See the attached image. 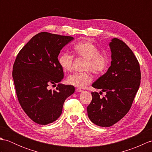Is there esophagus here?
<instances>
[{
  "instance_id": "obj_1",
  "label": "esophagus",
  "mask_w": 152,
  "mask_h": 152,
  "mask_svg": "<svg viewBox=\"0 0 152 152\" xmlns=\"http://www.w3.org/2000/svg\"><path fill=\"white\" fill-rule=\"evenodd\" d=\"M76 92H79V93H80V92H82V91H83V90H82L81 89H79V88H78V89H76Z\"/></svg>"
}]
</instances>
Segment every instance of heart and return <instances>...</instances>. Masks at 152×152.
<instances>
[{"label":"heart","instance_id":"heart-1","mask_svg":"<svg viewBox=\"0 0 152 152\" xmlns=\"http://www.w3.org/2000/svg\"><path fill=\"white\" fill-rule=\"evenodd\" d=\"M76 55L86 60L84 73H74L67 78L69 84L79 88H83L92 81V76L89 71L99 75L104 73L108 66V59L105 55L100 53L99 48L91 41L87 40L77 44L74 46ZM58 61L63 69L70 71L72 69L74 57L67 52L61 53Z\"/></svg>","mask_w":152,"mask_h":152}]
</instances>
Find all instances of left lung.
Instances as JSON below:
<instances>
[{
    "instance_id": "8db88e82",
    "label": "left lung",
    "mask_w": 152,
    "mask_h": 152,
    "mask_svg": "<svg viewBox=\"0 0 152 152\" xmlns=\"http://www.w3.org/2000/svg\"><path fill=\"white\" fill-rule=\"evenodd\" d=\"M109 46L111 66L92 84L93 88L102 89L106 94L100 98L97 92H92V101L87 107L90 120L104 127H110L127 114L141 79L139 63L127 45L114 38Z\"/></svg>"
}]
</instances>
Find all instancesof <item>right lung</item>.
I'll list each match as a JSON object with an SVG mask.
<instances>
[{"mask_svg":"<svg viewBox=\"0 0 152 152\" xmlns=\"http://www.w3.org/2000/svg\"><path fill=\"white\" fill-rule=\"evenodd\" d=\"M74 38L42 32L35 35L19 51L13 66L16 94L19 104L32 120L47 125L59 118L66 99L73 94V86L59 83L63 79L58 61L62 48Z\"/></svg>","mask_w":152,"mask_h":152,"instance_id":"right-lung-1","label":"right lung"}]
</instances>
